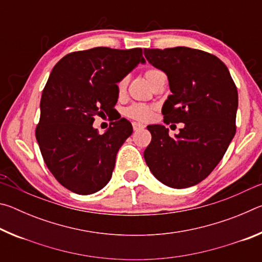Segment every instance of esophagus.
Instances as JSON below:
<instances>
[{"mask_svg":"<svg viewBox=\"0 0 262 262\" xmlns=\"http://www.w3.org/2000/svg\"><path fill=\"white\" fill-rule=\"evenodd\" d=\"M133 128H134V130H140V129H143L144 126L139 122H133Z\"/></svg>","mask_w":262,"mask_h":262,"instance_id":"esophagus-1","label":"esophagus"}]
</instances>
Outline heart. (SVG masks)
<instances>
[{
	"mask_svg": "<svg viewBox=\"0 0 262 262\" xmlns=\"http://www.w3.org/2000/svg\"><path fill=\"white\" fill-rule=\"evenodd\" d=\"M162 75H163V73L161 72V70H158L156 68H149L144 72V77H145V79H147L150 85H152L155 81H156L159 76H162ZM126 86H127V78L123 77L117 84V89H118L119 94L121 95L122 92L126 90ZM125 114L128 118L134 119V120H137V121H148L152 118L154 107L150 105L134 104V105H130L129 107H127L125 110Z\"/></svg>",
	"mask_w": 262,
	"mask_h": 262,
	"instance_id": "heart-1",
	"label": "heart"
}]
</instances>
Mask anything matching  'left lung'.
<instances>
[{
    "label": "left lung",
    "mask_w": 262,
    "mask_h": 262,
    "mask_svg": "<svg viewBox=\"0 0 262 262\" xmlns=\"http://www.w3.org/2000/svg\"><path fill=\"white\" fill-rule=\"evenodd\" d=\"M144 56L167 75L172 95L163 105L164 122L185 125L176 139L165 126H148L151 142L144 150L145 163L168 187H190L211 173L236 134V84L227 66L210 53L145 48Z\"/></svg>",
    "instance_id": "8db88e82"
}]
</instances>
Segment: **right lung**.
Listing matches in <instances>:
<instances>
[{"label":"right lung","mask_w":262,"mask_h":262,"mask_svg":"<svg viewBox=\"0 0 262 262\" xmlns=\"http://www.w3.org/2000/svg\"><path fill=\"white\" fill-rule=\"evenodd\" d=\"M140 62L142 48L95 47L69 53L54 66L42 90L35 137L43 162L63 187L88 195L110 181L132 123L122 118L103 135L92 123L96 115L114 110L118 82Z\"/></svg>","instance_id":"add662e5"}]
</instances>
